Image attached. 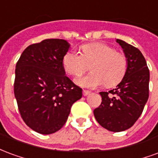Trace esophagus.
<instances>
[{
	"mask_svg": "<svg viewBox=\"0 0 158 158\" xmlns=\"http://www.w3.org/2000/svg\"><path fill=\"white\" fill-rule=\"evenodd\" d=\"M89 94H90V91H89V90H85V89H84V90H83V95H84L85 96H89Z\"/></svg>",
	"mask_w": 158,
	"mask_h": 158,
	"instance_id": "esophagus-1",
	"label": "esophagus"
}]
</instances>
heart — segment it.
I'll list each match as a JSON object with an SVG mask.
<instances>
[{
  "instance_id": "1",
  "label": "heart",
  "mask_w": 158,
  "mask_h": 158,
  "mask_svg": "<svg viewBox=\"0 0 158 158\" xmlns=\"http://www.w3.org/2000/svg\"><path fill=\"white\" fill-rule=\"evenodd\" d=\"M82 53L69 51L62 57V66L69 75L80 76L89 69L88 75L76 79L86 88L106 87L118 85L125 75L128 62L125 55L105 43H90L82 46Z\"/></svg>"
}]
</instances>
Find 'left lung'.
I'll return each instance as SVG.
<instances>
[{
	"instance_id": "obj_1",
	"label": "left lung",
	"mask_w": 158,
	"mask_h": 158,
	"mask_svg": "<svg viewBox=\"0 0 158 158\" xmlns=\"http://www.w3.org/2000/svg\"><path fill=\"white\" fill-rule=\"evenodd\" d=\"M116 41L128 62L125 75L116 89L100 92L102 102L94 110V116L103 128L121 132L132 127L142 113L149 97L150 72L139 49L122 40Z\"/></svg>"
}]
</instances>
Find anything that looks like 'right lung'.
Instances as JSON below:
<instances>
[{
  "label": "right lung",
  "instance_id": "add662e5",
  "mask_svg": "<svg viewBox=\"0 0 158 158\" xmlns=\"http://www.w3.org/2000/svg\"><path fill=\"white\" fill-rule=\"evenodd\" d=\"M70 45L47 39L29 45L17 62L14 95L23 120L42 135L58 131L71 106L82 97V89L65 75L62 57Z\"/></svg>",
  "mask_w": 158,
  "mask_h": 158
}]
</instances>
